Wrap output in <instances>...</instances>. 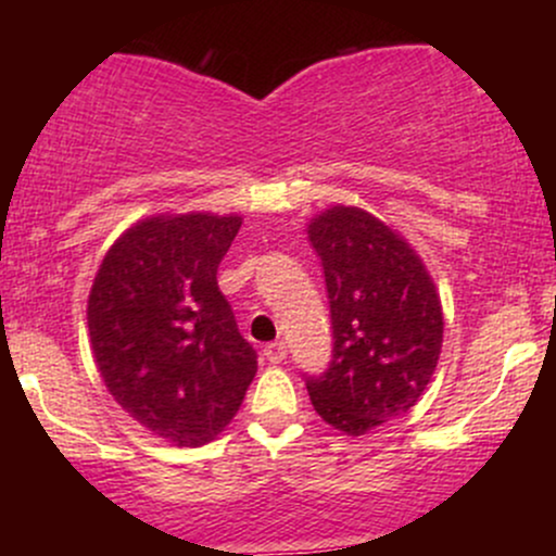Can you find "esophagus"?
Segmentation results:
<instances>
[{"instance_id": "obj_1", "label": "esophagus", "mask_w": 556, "mask_h": 556, "mask_svg": "<svg viewBox=\"0 0 556 556\" xmlns=\"http://www.w3.org/2000/svg\"><path fill=\"white\" fill-rule=\"evenodd\" d=\"M264 358L269 363H282L287 358V344L285 342H271L264 348Z\"/></svg>"}]
</instances>
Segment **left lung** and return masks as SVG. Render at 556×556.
<instances>
[{"mask_svg":"<svg viewBox=\"0 0 556 556\" xmlns=\"http://www.w3.org/2000/svg\"><path fill=\"white\" fill-rule=\"evenodd\" d=\"M308 240L327 279L334 350L305 387L329 426L363 437L410 410L429 387L442 353V300L410 242L358 206L316 214Z\"/></svg>","mask_w":556,"mask_h":556,"instance_id":"8db88e82","label":"left lung"}]
</instances>
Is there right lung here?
<instances>
[{
    "instance_id": "1",
    "label": "right lung",
    "mask_w": 556,
    "mask_h": 556,
    "mask_svg": "<svg viewBox=\"0 0 556 556\" xmlns=\"http://www.w3.org/2000/svg\"><path fill=\"white\" fill-rule=\"evenodd\" d=\"M238 214H156L106 251L88 295V334L101 379L146 431L175 446L219 437L256 376L216 285Z\"/></svg>"
}]
</instances>
